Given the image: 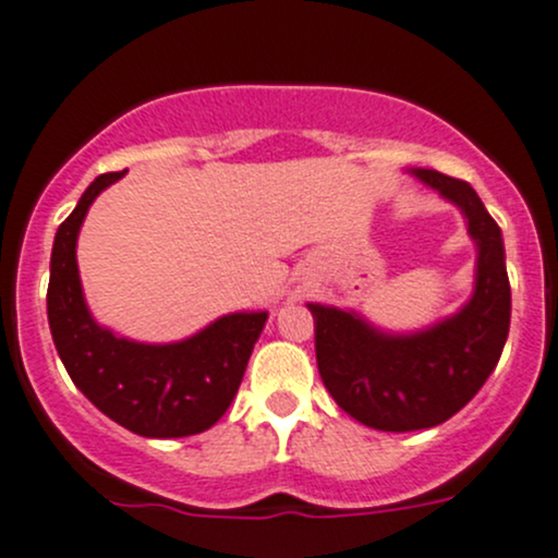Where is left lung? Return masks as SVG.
I'll return each mask as SVG.
<instances>
[{"label": "left lung", "mask_w": 558, "mask_h": 558, "mask_svg": "<svg viewBox=\"0 0 558 558\" xmlns=\"http://www.w3.org/2000/svg\"><path fill=\"white\" fill-rule=\"evenodd\" d=\"M412 173L468 219L478 262L465 307L425 331L387 333L348 310L307 304L326 390L350 417L387 433L425 430L454 417L495 372L511 328V283L497 221L468 181L427 168Z\"/></svg>", "instance_id": "8db88e82"}]
</instances>
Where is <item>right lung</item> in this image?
<instances>
[{"label":"right lung","mask_w":558,"mask_h":558,"mask_svg":"<svg viewBox=\"0 0 558 558\" xmlns=\"http://www.w3.org/2000/svg\"><path fill=\"white\" fill-rule=\"evenodd\" d=\"M122 175H98L58 227L47 286L52 342L72 383L117 425L144 438L195 436L230 409L267 313L225 315L171 344L133 342L98 326L82 294L77 234L90 203Z\"/></svg>","instance_id":"1"}]
</instances>
